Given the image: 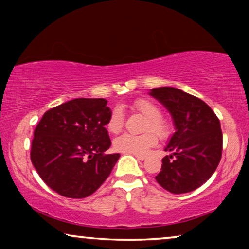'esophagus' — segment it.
Wrapping results in <instances>:
<instances>
[{
	"mask_svg": "<svg viewBox=\"0 0 249 249\" xmlns=\"http://www.w3.org/2000/svg\"><path fill=\"white\" fill-rule=\"evenodd\" d=\"M132 155H134L137 160H139V161H144V160H146L145 155H141V154H132Z\"/></svg>",
	"mask_w": 249,
	"mask_h": 249,
	"instance_id": "esophagus-1",
	"label": "esophagus"
}]
</instances>
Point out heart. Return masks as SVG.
<instances>
[{"instance_id":"1","label":"heart","mask_w":249,"mask_h":249,"mask_svg":"<svg viewBox=\"0 0 249 249\" xmlns=\"http://www.w3.org/2000/svg\"><path fill=\"white\" fill-rule=\"evenodd\" d=\"M134 110L139 112L142 117L148 120L146 130L154 132L160 138H165L170 132L168 122L161 118V110L154 103L147 100H138L134 103ZM124 127V113L120 108H114L111 112L110 119L107 121V129L112 134H118ZM156 142L155 136L152 132H146L144 135L124 134L114 139L113 146L119 152L130 153V154H144L148 148L154 146Z\"/></svg>"}]
</instances>
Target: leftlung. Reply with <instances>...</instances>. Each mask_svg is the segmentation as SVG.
<instances>
[{
  "mask_svg": "<svg viewBox=\"0 0 249 249\" xmlns=\"http://www.w3.org/2000/svg\"><path fill=\"white\" fill-rule=\"evenodd\" d=\"M148 94L168 110L176 129L164 147L170 155L162 159L156 181L172 194L193 192L219 165L222 155L220 120L205 102L178 88H153Z\"/></svg>",
  "mask_w": 249,
  "mask_h": 249,
  "instance_id": "obj_1",
  "label": "left lung"
}]
</instances>
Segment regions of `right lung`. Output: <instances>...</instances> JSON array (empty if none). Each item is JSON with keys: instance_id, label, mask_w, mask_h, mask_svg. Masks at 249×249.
<instances>
[{"instance_id": "1", "label": "right lung", "mask_w": 249, "mask_h": 249, "mask_svg": "<svg viewBox=\"0 0 249 249\" xmlns=\"http://www.w3.org/2000/svg\"><path fill=\"white\" fill-rule=\"evenodd\" d=\"M104 98H74L44 113L34 131L30 159L51 189L85 198L100 188L120 158L105 154L111 108Z\"/></svg>"}]
</instances>
